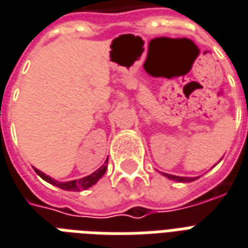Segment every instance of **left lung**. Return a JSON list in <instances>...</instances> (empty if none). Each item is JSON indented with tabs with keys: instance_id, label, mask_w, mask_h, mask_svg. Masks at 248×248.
Listing matches in <instances>:
<instances>
[{
	"instance_id": "left-lung-1",
	"label": "left lung",
	"mask_w": 248,
	"mask_h": 248,
	"mask_svg": "<svg viewBox=\"0 0 248 248\" xmlns=\"http://www.w3.org/2000/svg\"><path fill=\"white\" fill-rule=\"evenodd\" d=\"M166 178L171 180H175V182H182V183H188V182H193L196 180L197 178H186V176H176V175H170V174H163Z\"/></svg>"
}]
</instances>
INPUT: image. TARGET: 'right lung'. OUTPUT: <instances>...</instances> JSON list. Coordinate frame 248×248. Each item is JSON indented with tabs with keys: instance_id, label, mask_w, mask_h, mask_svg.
<instances>
[{
	"instance_id": "right-lung-1",
	"label": "right lung",
	"mask_w": 248,
	"mask_h": 248,
	"mask_svg": "<svg viewBox=\"0 0 248 248\" xmlns=\"http://www.w3.org/2000/svg\"><path fill=\"white\" fill-rule=\"evenodd\" d=\"M107 163H108V158H107V161L104 162V165L102 167H99L95 172H93L91 175H87L85 178H82V179L78 180H70V182H64V183H61V182H57V180L52 179L51 176H48L42 171H39L38 169H35V172L44 179L48 183L53 184L56 187L61 188V189H65V191H81V189H87V188H90L91 186H94V184L98 182V180L102 178L107 170Z\"/></svg>"
}]
</instances>
